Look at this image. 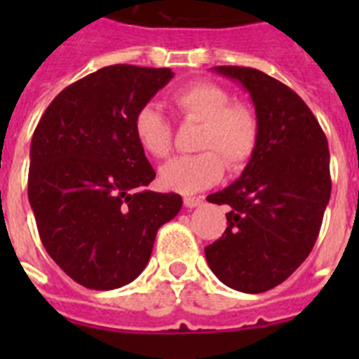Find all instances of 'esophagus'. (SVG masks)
I'll list each match as a JSON object with an SVG mask.
<instances>
[{
  "instance_id": "obj_1",
  "label": "esophagus",
  "mask_w": 359,
  "mask_h": 359,
  "mask_svg": "<svg viewBox=\"0 0 359 359\" xmlns=\"http://www.w3.org/2000/svg\"><path fill=\"white\" fill-rule=\"evenodd\" d=\"M183 203H185L187 208H196V207H199V205H203V198H194V196H185Z\"/></svg>"
}]
</instances>
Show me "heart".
I'll return each instance as SVG.
<instances>
[{
	"label": "heart",
	"instance_id": "1",
	"mask_svg": "<svg viewBox=\"0 0 359 359\" xmlns=\"http://www.w3.org/2000/svg\"><path fill=\"white\" fill-rule=\"evenodd\" d=\"M172 104L187 120L201 122L198 149L203 152L177 156L160 169L165 189L192 194L215 185L224 172L244 169L259 144V120L248 106L231 104L224 88L198 81L183 86L172 95ZM135 136L145 154L165 158L170 152L172 129L163 113L152 104L136 111Z\"/></svg>",
	"mask_w": 359,
	"mask_h": 359
}]
</instances>
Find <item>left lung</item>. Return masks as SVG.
<instances>
[{"label":"left lung","instance_id":"1","mask_svg":"<svg viewBox=\"0 0 359 359\" xmlns=\"http://www.w3.org/2000/svg\"><path fill=\"white\" fill-rule=\"evenodd\" d=\"M214 72L250 93L259 144L239 180L207 198L230 212L205 257L228 287L262 293L286 280L315 246L331 198L327 138L302 98L277 79L243 66Z\"/></svg>","mask_w":359,"mask_h":359}]
</instances>
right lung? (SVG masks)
Instances as JSON below:
<instances>
[{"label": "right lung", "mask_w": 359, "mask_h": 359, "mask_svg": "<svg viewBox=\"0 0 359 359\" xmlns=\"http://www.w3.org/2000/svg\"><path fill=\"white\" fill-rule=\"evenodd\" d=\"M172 77L169 68H100L57 95L34 131L28 201L48 255L81 286L135 280L158 228L182 208V196L142 190L156 172L133 128Z\"/></svg>", "instance_id": "add662e5"}]
</instances>
